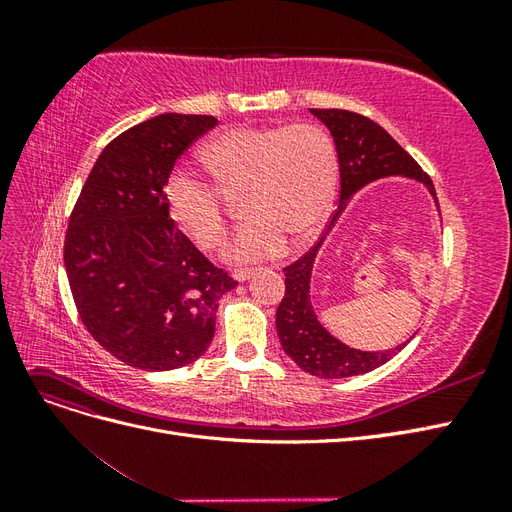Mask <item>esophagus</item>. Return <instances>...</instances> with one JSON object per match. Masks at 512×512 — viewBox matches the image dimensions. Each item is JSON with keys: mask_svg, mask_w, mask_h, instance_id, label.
I'll use <instances>...</instances> for the list:
<instances>
[{"mask_svg": "<svg viewBox=\"0 0 512 512\" xmlns=\"http://www.w3.org/2000/svg\"><path fill=\"white\" fill-rule=\"evenodd\" d=\"M252 275H254V269H235V271H232V280L245 282V280H250Z\"/></svg>", "mask_w": 512, "mask_h": 512, "instance_id": "1", "label": "esophagus"}]
</instances>
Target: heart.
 Listing matches in <instances>:
<instances>
[{
  "label": "heart",
  "instance_id": "heart-1",
  "mask_svg": "<svg viewBox=\"0 0 512 512\" xmlns=\"http://www.w3.org/2000/svg\"><path fill=\"white\" fill-rule=\"evenodd\" d=\"M203 160L218 183L181 166L170 170L164 181L166 211L200 250H215L226 232L219 188H247L250 220L224 247L232 262L280 256L288 239L312 237L327 218L339 181L335 141L316 123L230 128L205 145Z\"/></svg>",
  "mask_w": 512,
  "mask_h": 512
}]
</instances>
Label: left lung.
I'll list each match as a JSON object with an SVG mask.
<instances>
[{"instance_id":"8db88e82","label":"left lung","mask_w":512,"mask_h":512,"mask_svg":"<svg viewBox=\"0 0 512 512\" xmlns=\"http://www.w3.org/2000/svg\"><path fill=\"white\" fill-rule=\"evenodd\" d=\"M309 113L331 130L339 156L342 190H339V207L333 213L331 226L337 222L339 213L346 209L352 194L365 188L371 181L393 175L421 181L427 185L429 194L438 205L436 190H433L429 175L423 173V168L416 164L410 153L376 121L359 113L342 111V108H309ZM324 237H320L312 250L284 269L286 292L275 314L277 335H280L284 352L307 374L318 378L361 376L391 361L408 342L393 350L363 352L348 348L322 327L314 312L312 299H309V282H312L314 260Z\"/></svg>"}]
</instances>
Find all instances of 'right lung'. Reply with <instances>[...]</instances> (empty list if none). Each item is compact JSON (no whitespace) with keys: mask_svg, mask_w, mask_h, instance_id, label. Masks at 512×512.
<instances>
[{"mask_svg":"<svg viewBox=\"0 0 512 512\" xmlns=\"http://www.w3.org/2000/svg\"><path fill=\"white\" fill-rule=\"evenodd\" d=\"M211 115L166 113L104 147L72 209L64 265L89 335L136 369L194 363L215 333L222 294L237 282L170 220L164 181L215 128Z\"/></svg>","mask_w":512,"mask_h":512,"instance_id":"right-lung-1","label":"right lung"}]
</instances>
